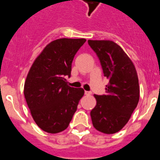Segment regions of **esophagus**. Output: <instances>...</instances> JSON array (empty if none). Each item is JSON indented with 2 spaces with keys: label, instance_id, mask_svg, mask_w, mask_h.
<instances>
[{
  "label": "esophagus",
  "instance_id": "34e87169",
  "mask_svg": "<svg viewBox=\"0 0 160 160\" xmlns=\"http://www.w3.org/2000/svg\"><path fill=\"white\" fill-rule=\"evenodd\" d=\"M84 94H85L86 96H90L92 94V92H89V91H85V92H84Z\"/></svg>",
  "mask_w": 160,
  "mask_h": 160
}]
</instances>
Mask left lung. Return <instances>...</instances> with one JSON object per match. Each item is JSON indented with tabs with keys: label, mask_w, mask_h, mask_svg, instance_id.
Returning a JSON list of instances; mask_svg holds the SVG:
<instances>
[{
	"label": "left lung",
	"mask_w": 160,
	"mask_h": 160,
	"mask_svg": "<svg viewBox=\"0 0 160 160\" xmlns=\"http://www.w3.org/2000/svg\"><path fill=\"white\" fill-rule=\"evenodd\" d=\"M97 54L104 76L109 80L105 95H94L92 125L105 134H114L130 120L139 101V84L135 67L122 47L109 40H88Z\"/></svg>",
	"instance_id": "1"
}]
</instances>
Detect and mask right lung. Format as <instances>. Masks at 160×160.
Masks as SVG:
<instances>
[{
    "mask_svg": "<svg viewBox=\"0 0 160 160\" xmlns=\"http://www.w3.org/2000/svg\"><path fill=\"white\" fill-rule=\"evenodd\" d=\"M84 38H59L52 41L32 64L24 85L26 103L34 122L47 133L66 130L84 96L83 88H72L71 76L75 55Z\"/></svg>",
    "mask_w": 160,
    "mask_h": 160,
    "instance_id": "right-lung-1",
    "label": "right lung"
}]
</instances>
